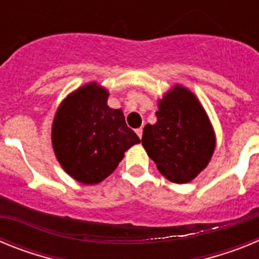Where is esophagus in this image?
I'll use <instances>...</instances> for the list:
<instances>
[{
	"instance_id": "34e87169",
	"label": "esophagus",
	"mask_w": 259,
	"mask_h": 259,
	"mask_svg": "<svg viewBox=\"0 0 259 259\" xmlns=\"http://www.w3.org/2000/svg\"><path fill=\"white\" fill-rule=\"evenodd\" d=\"M136 134H137V136H139V137H140V139H141V137H143V128H137V130H136Z\"/></svg>"
}]
</instances>
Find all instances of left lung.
<instances>
[{"label": "left lung", "instance_id": "left-lung-1", "mask_svg": "<svg viewBox=\"0 0 259 259\" xmlns=\"http://www.w3.org/2000/svg\"><path fill=\"white\" fill-rule=\"evenodd\" d=\"M157 123L146 124L141 144L170 182L184 184L207 166L215 136L206 113L193 93L176 85L158 104Z\"/></svg>", "mask_w": 259, "mask_h": 259}]
</instances>
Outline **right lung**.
<instances>
[{"mask_svg": "<svg viewBox=\"0 0 259 259\" xmlns=\"http://www.w3.org/2000/svg\"><path fill=\"white\" fill-rule=\"evenodd\" d=\"M109 92L87 84L62 102L52 128L53 149L63 170L83 184H97L140 143L122 110L107 106Z\"/></svg>", "mask_w": 259, "mask_h": 259, "instance_id": "1", "label": "right lung"}]
</instances>
